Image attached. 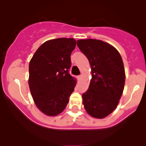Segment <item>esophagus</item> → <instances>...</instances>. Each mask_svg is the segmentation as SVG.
<instances>
[{
    "label": "esophagus",
    "mask_w": 146,
    "mask_h": 146,
    "mask_svg": "<svg viewBox=\"0 0 146 146\" xmlns=\"http://www.w3.org/2000/svg\"><path fill=\"white\" fill-rule=\"evenodd\" d=\"M77 78H78V80H81V78H82V76L81 75H80V76H77Z\"/></svg>",
    "instance_id": "obj_1"
}]
</instances>
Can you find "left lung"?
<instances>
[{"instance_id":"8db88e82","label":"left lung","mask_w":146,"mask_h":146,"mask_svg":"<svg viewBox=\"0 0 146 146\" xmlns=\"http://www.w3.org/2000/svg\"><path fill=\"white\" fill-rule=\"evenodd\" d=\"M77 45L88 58L92 79L88 91L82 95L87 112L102 119L116 109L123 93L125 70L117 49L110 44L93 39H80Z\"/></svg>"}]
</instances>
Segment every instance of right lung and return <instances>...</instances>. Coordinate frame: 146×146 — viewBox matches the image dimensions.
<instances>
[{
	"instance_id": "right-lung-1",
	"label": "right lung",
	"mask_w": 146,
	"mask_h": 146,
	"mask_svg": "<svg viewBox=\"0 0 146 146\" xmlns=\"http://www.w3.org/2000/svg\"><path fill=\"white\" fill-rule=\"evenodd\" d=\"M73 38H58L42 44L29 65V86L36 107L48 116L62 112L74 91L76 80L69 74Z\"/></svg>"
}]
</instances>
